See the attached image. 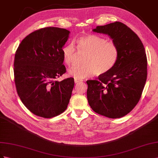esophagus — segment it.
<instances>
[{"label": "esophagus", "mask_w": 158, "mask_h": 158, "mask_svg": "<svg viewBox=\"0 0 158 158\" xmlns=\"http://www.w3.org/2000/svg\"><path fill=\"white\" fill-rule=\"evenodd\" d=\"M74 81H75V84H77V83H80V82H82V81H81V80H80V79H75Z\"/></svg>", "instance_id": "obj_1"}]
</instances>
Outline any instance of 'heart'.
I'll use <instances>...</instances> for the list:
<instances>
[{
	"instance_id": "heart-1",
	"label": "heart",
	"mask_w": 158,
	"mask_h": 158,
	"mask_svg": "<svg viewBox=\"0 0 158 158\" xmlns=\"http://www.w3.org/2000/svg\"><path fill=\"white\" fill-rule=\"evenodd\" d=\"M79 52L86 53L85 64L77 65L69 70L75 79H83L95 74L104 75L114 68L118 59V49L116 44L106 42L104 38L95 34L82 35L77 40ZM63 59L67 65L75 63L76 49L73 44H66L61 49Z\"/></svg>"
}]
</instances>
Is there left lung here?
Here are the masks:
<instances>
[{
    "label": "left lung",
    "mask_w": 158,
    "mask_h": 158,
    "mask_svg": "<svg viewBox=\"0 0 158 158\" xmlns=\"http://www.w3.org/2000/svg\"><path fill=\"white\" fill-rule=\"evenodd\" d=\"M94 32L109 35L118 49V59L109 73L88 80L87 99L97 113L121 118L137 105L147 79V57L143 45L127 25L115 22L98 26Z\"/></svg>",
    "instance_id": "obj_1"
}]
</instances>
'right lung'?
Listing matches in <instances>:
<instances>
[{
	"instance_id": "1",
	"label": "right lung",
	"mask_w": 158,
	"mask_h": 158,
	"mask_svg": "<svg viewBox=\"0 0 158 158\" xmlns=\"http://www.w3.org/2000/svg\"><path fill=\"white\" fill-rule=\"evenodd\" d=\"M70 31L47 27L22 40L15 53V81L22 103L35 115L49 118L64 112L74 87V79L56 80L66 72L61 49Z\"/></svg>"
}]
</instances>
